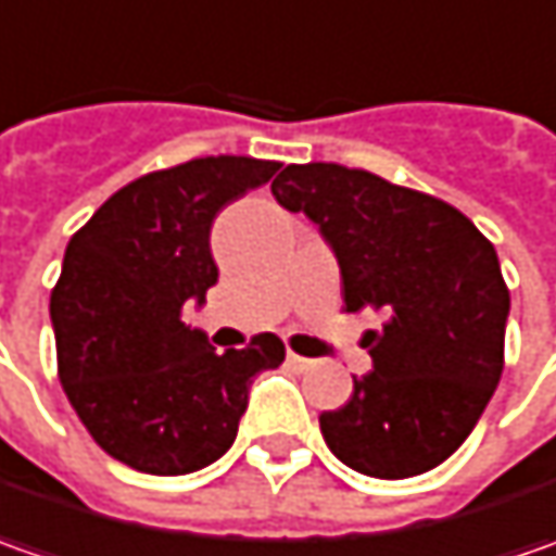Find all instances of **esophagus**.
<instances>
[{
  "mask_svg": "<svg viewBox=\"0 0 556 556\" xmlns=\"http://www.w3.org/2000/svg\"><path fill=\"white\" fill-rule=\"evenodd\" d=\"M288 365L293 368V371H309L312 365V358H303V355H296V353H288Z\"/></svg>",
  "mask_w": 556,
  "mask_h": 556,
  "instance_id": "esophagus-1",
  "label": "esophagus"
}]
</instances>
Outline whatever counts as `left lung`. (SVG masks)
<instances>
[{"mask_svg": "<svg viewBox=\"0 0 556 556\" xmlns=\"http://www.w3.org/2000/svg\"><path fill=\"white\" fill-rule=\"evenodd\" d=\"M271 194L331 244L346 312L387 315L362 337L374 371L318 417L328 448L377 480L433 470L502 380L510 293L495 247L452 203L340 163H290Z\"/></svg>", "mask_w": 556, "mask_h": 556, "instance_id": "obj_1", "label": "left lung"}]
</instances>
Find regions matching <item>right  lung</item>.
<instances>
[{
    "label": "right lung",
    "mask_w": 556,
    "mask_h": 556,
    "mask_svg": "<svg viewBox=\"0 0 556 556\" xmlns=\"http://www.w3.org/2000/svg\"><path fill=\"white\" fill-rule=\"evenodd\" d=\"M278 166L219 154L148 173L67 244L49 303L61 387L98 445L132 470L182 477L223 458L253 377L285 362L275 333L219 355L185 325V306H203L219 278L213 219Z\"/></svg>",
    "instance_id": "1"
}]
</instances>
